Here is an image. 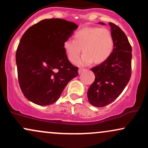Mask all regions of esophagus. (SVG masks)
<instances>
[{"label": "esophagus", "mask_w": 148, "mask_h": 148, "mask_svg": "<svg viewBox=\"0 0 148 148\" xmlns=\"http://www.w3.org/2000/svg\"><path fill=\"white\" fill-rule=\"evenodd\" d=\"M84 71H87V69H83V68H79V71H78V72H79V74H81V73H82L83 72H84Z\"/></svg>", "instance_id": "esophagus-1"}]
</instances>
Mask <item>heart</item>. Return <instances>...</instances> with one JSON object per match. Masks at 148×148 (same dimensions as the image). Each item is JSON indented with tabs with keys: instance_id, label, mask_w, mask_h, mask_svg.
I'll return each mask as SVG.
<instances>
[{
	"instance_id": "obj_1",
	"label": "heart",
	"mask_w": 148,
	"mask_h": 148,
	"mask_svg": "<svg viewBox=\"0 0 148 148\" xmlns=\"http://www.w3.org/2000/svg\"><path fill=\"white\" fill-rule=\"evenodd\" d=\"M114 39L113 34L106 28L86 27L74 34V40H65L63 48L67 58L74 63L82 51L84 53L79 63L88 64L94 62L100 64L106 61L113 52Z\"/></svg>"
}]
</instances>
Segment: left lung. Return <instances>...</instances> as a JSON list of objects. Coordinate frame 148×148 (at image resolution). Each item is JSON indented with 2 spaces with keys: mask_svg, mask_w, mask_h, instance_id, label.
<instances>
[{
  "mask_svg": "<svg viewBox=\"0 0 148 148\" xmlns=\"http://www.w3.org/2000/svg\"><path fill=\"white\" fill-rule=\"evenodd\" d=\"M109 25L114 39L113 52L106 61L91 69L95 79L88 90V99L96 107L113 102L126 87L132 73V47L128 39L118 25Z\"/></svg>",
  "mask_w": 148,
  "mask_h": 148,
  "instance_id": "obj_1",
  "label": "left lung"
}]
</instances>
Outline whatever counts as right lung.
Returning a JSON list of instances; mask_svg holds the SVG:
<instances>
[{"mask_svg": "<svg viewBox=\"0 0 148 148\" xmlns=\"http://www.w3.org/2000/svg\"><path fill=\"white\" fill-rule=\"evenodd\" d=\"M77 28L73 22L50 18L32 25L23 35L16 62L20 88L29 101L40 106L52 104L78 76V67L71 64L63 48Z\"/></svg>", "mask_w": 148, "mask_h": 148, "instance_id": "add662e5", "label": "right lung"}]
</instances>
